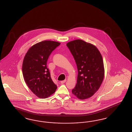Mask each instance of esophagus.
Instances as JSON below:
<instances>
[{"label": "esophagus", "instance_id": "34e87169", "mask_svg": "<svg viewBox=\"0 0 132 132\" xmlns=\"http://www.w3.org/2000/svg\"><path fill=\"white\" fill-rule=\"evenodd\" d=\"M66 81V80H62V81H60V83H61V84H64V83H65Z\"/></svg>", "mask_w": 132, "mask_h": 132}]
</instances>
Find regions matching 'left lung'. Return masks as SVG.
<instances>
[{"instance_id": "1", "label": "left lung", "mask_w": 132, "mask_h": 132, "mask_svg": "<svg viewBox=\"0 0 132 132\" xmlns=\"http://www.w3.org/2000/svg\"><path fill=\"white\" fill-rule=\"evenodd\" d=\"M77 66V83L72 93L78 98L85 100L98 90L104 76L102 57L97 48L80 39L67 44Z\"/></svg>"}]
</instances>
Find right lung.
Instances as JSON below:
<instances>
[{"mask_svg":"<svg viewBox=\"0 0 132 132\" xmlns=\"http://www.w3.org/2000/svg\"><path fill=\"white\" fill-rule=\"evenodd\" d=\"M60 44L56 41H41L31 47L23 59L24 80L32 92L39 98L49 97L57 89L51 77L47 62L52 52Z\"/></svg>","mask_w":132,"mask_h":132,"instance_id":"right-lung-1","label":"right lung"}]
</instances>
